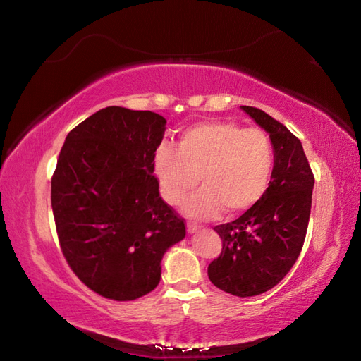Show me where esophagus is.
<instances>
[{
  "label": "esophagus",
  "mask_w": 361,
  "mask_h": 361,
  "mask_svg": "<svg viewBox=\"0 0 361 361\" xmlns=\"http://www.w3.org/2000/svg\"><path fill=\"white\" fill-rule=\"evenodd\" d=\"M186 228H188V233L189 234H192V233H197L198 229H200V226H198L197 224H192V221H188V225H186Z\"/></svg>",
  "instance_id": "1"
}]
</instances>
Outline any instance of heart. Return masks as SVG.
Wrapping results in <instances>:
<instances>
[{
    "instance_id": "obj_1",
    "label": "heart",
    "mask_w": 361,
    "mask_h": 361,
    "mask_svg": "<svg viewBox=\"0 0 361 361\" xmlns=\"http://www.w3.org/2000/svg\"><path fill=\"white\" fill-rule=\"evenodd\" d=\"M273 166L274 147L268 133L228 121L188 127L178 147L159 144L153 158L161 195L169 204L185 200L200 175L203 188L185 204L195 219L216 217L221 208L226 214L250 209L265 194Z\"/></svg>"
}]
</instances>
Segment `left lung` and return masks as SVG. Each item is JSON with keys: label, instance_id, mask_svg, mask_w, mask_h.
Instances as JSON below:
<instances>
[{"label": "left lung", "instance_id": "1", "mask_svg": "<svg viewBox=\"0 0 361 361\" xmlns=\"http://www.w3.org/2000/svg\"><path fill=\"white\" fill-rule=\"evenodd\" d=\"M274 147L270 186L262 198L229 224L214 226L221 252L208 267L214 286L239 298L265 293L286 278L307 233L315 176L301 141L270 114L242 105Z\"/></svg>", "mask_w": 361, "mask_h": 361}]
</instances>
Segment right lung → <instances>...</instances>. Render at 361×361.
<instances>
[{
    "label": "right lung",
    "instance_id": "1",
    "mask_svg": "<svg viewBox=\"0 0 361 361\" xmlns=\"http://www.w3.org/2000/svg\"><path fill=\"white\" fill-rule=\"evenodd\" d=\"M166 119L106 106L68 133L51 180L56 229L74 274L106 299L133 301L161 279L185 219L159 197L153 158Z\"/></svg>",
    "mask_w": 361,
    "mask_h": 361
}]
</instances>
